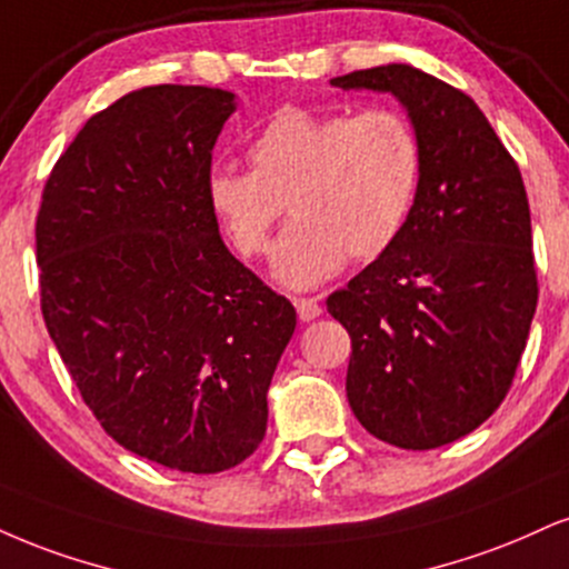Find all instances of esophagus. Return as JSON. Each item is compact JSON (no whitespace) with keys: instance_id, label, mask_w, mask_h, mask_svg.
I'll return each mask as SVG.
<instances>
[{"instance_id":"obj_1","label":"esophagus","mask_w":569,"mask_h":569,"mask_svg":"<svg viewBox=\"0 0 569 569\" xmlns=\"http://www.w3.org/2000/svg\"><path fill=\"white\" fill-rule=\"evenodd\" d=\"M293 305H297V312H299V320H315L320 318V312H323V307H320L318 299H310V297H297L293 299Z\"/></svg>"}]
</instances>
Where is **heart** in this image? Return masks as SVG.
Wrapping results in <instances>:
<instances>
[{
  "label": "heart",
  "mask_w": 569,
  "mask_h": 569,
  "mask_svg": "<svg viewBox=\"0 0 569 569\" xmlns=\"http://www.w3.org/2000/svg\"><path fill=\"white\" fill-rule=\"evenodd\" d=\"M246 159L251 172H211L209 203L243 257L264 254L289 203L297 217L272 251V270L291 289L337 276L347 254H385L406 230L423 174L421 137L395 108H283Z\"/></svg>",
  "instance_id": "obj_1"
}]
</instances>
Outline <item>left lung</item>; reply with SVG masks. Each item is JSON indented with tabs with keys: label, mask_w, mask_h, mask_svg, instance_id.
<instances>
[{
	"label": "left lung",
	"mask_w": 569,
	"mask_h": 569,
	"mask_svg": "<svg viewBox=\"0 0 569 569\" xmlns=\"http://www.w3.org/2000/svg\"><path fill=\"white\" fill-rule=\"evenodd\" d=\"M331 84L392 92L423 148L406 230L326 299L352 339L347 400L379 440L440 448L496 413L525 352L538 276L522 174L477 102L419 68Z\"/></svg>",
	"instance_id": "left-lung-1"
}]
</instances>
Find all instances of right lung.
Instances as JSON below:
<instances>
[{"mask_svg": "<svg viewBox=\"0 0 569 569\" xmlns=\"http://www.w3.org/2000/svg\"><path fill=\"white\" fill-rule=\"evenodd\" d=\"M232 111L228 89H134L79 129L37 214L39 302L81 400L121 448L190 475L259 448L297 328L209 203Z\"/></svg>", "mask_w": 569, "mask_h": 569, "instance_id": "add662e5", "label": "right lung"}]
</instances>
